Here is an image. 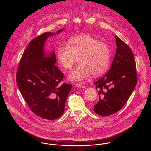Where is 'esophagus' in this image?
Listing matches in <instances>:
<instances>
[{
    "label": "esophagus",
    "mask_w": 151,
    "mask_h": 151,
    "mask_svg": "<svg viewBox=\"0 0 151 151\" xmlns=\"http://www.w3.org/2000/svg\"><path fill=\"white\" fill-rule=\"evenodd\" d=\"M75 86L76 87H78V88H85V86L83 85L82 84H81V83H76Z\"/></svg>",
    "instance_id": "esophagus-1"
}]
</instances>
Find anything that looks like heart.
I'll list each match as a JSON object with an SVG mask.
<instances>
[{
  "mask_svg": "<svg viewBox=\"0 0 151 151\" xmlns=\"http://www.w3.org/2000/svg\"><path fill=\"white\" fill-rule=\"evenodd\" d=\"M56 58L60 65L65 70L70 69L76 63L79 65L69 74L72 81H79L91 74L99 76L105 73L109 66L111 51L105 43L87 34H79L68 41L67 46H59Z\"/></svg>",
  "mask_w": 151,
  "mask_h": 151,
  "instance_id": "heart-1",
  "label": "heart"
}]
</instances>
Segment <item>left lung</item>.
<instances>
[{"label": "left lung", "instance_id": "obj_1", "mask_svg": "<svg viewBox=\"0 0 151 151\" xmlns=\"http://www.w3.org/2000/svg\"><path fill=\"white\" fill-rule=\"evenodd\" d=\"M116 51L111 68L94 84L99 100L95 112L109 116L118 112L131 96L137 83L136 61L133 53L125 43L115 36Z\"/></svg>", "mask_w": 151, "mask_h": 151}]
</instances>
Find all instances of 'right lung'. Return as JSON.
Listing matches in <instances>:
<instances>
[{
    "label": "right lung",
    "mask_w": 151,
    "mask_h": 151,
    "mask_svg": "<svg viewBox=\"0 0 151 151\" xmlns=\"http://www.w3.org/2000/svg\"><path fill=\"white\" fill-rule=\"evenodd\" d=\"M53 35L44 33L30 42L21 58L16 75L18 87L30 110L48 120L63 115L72 88L71 84L60 83L64 74L55 65V52L47 55L44 51L47 39Z\"/></svg>",
    "instance_id": "right-lung-1"
}]
</instances>
